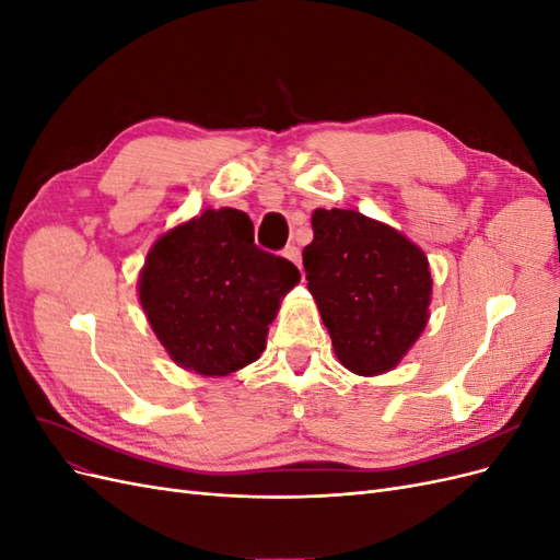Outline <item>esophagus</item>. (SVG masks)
<instances>
[{
	"label": "esophagus",
	"mask_w": 560,
	"mask_h": 560,
	"mask_svg": "<svg viewBox=\"0 0 560 560\" xmlns=\"http://www.w3.org/2000/svg\"><path fill=\"white\" fill-rule=\"evenodd\" d=\"M282 254H284V257L290 259L292 264H296V266L301 268V252H299V247H296V245H287Z\"/></svg>",
	"instance_id": "esophagus-1"
}]
</instances>
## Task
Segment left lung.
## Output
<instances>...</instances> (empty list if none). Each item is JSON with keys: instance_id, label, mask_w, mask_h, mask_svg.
<instances>
[{"instance_id": "8db88e82", "label": "left lung", "mask_w": 560, "mask_h": 560, "mask_svg": "<svg viewBox=\"0 0 560 560\" xmlns=\"http://www.w3.org/2000/svg\"><path fill=\"white\" fill-rule=\"evenodd\" d=\"M303 268L336 358L352 374L395 369L428 325V257L397 229L362 212L317 208Z\"/></svg>"}]
</instances>
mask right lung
<instances>
[{"instance_id": "1", "label": "right lung", "mask_w": 560, "mask_h": 560, "mask_svg": "<svg viewBox=\"0 0 560 560\" xmlns=\"http://www.w3.org/2000/svg\"><path fill=\"white\" fill-rule=\"evenodd\" d=\"M299 268L254 245L252 219L206 210L151 245L140 303L161 346L182 369L229 376L259 360Z\"/></svg>"}]
</instances>
